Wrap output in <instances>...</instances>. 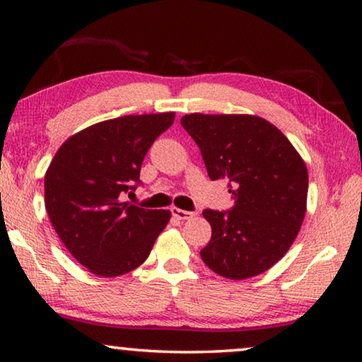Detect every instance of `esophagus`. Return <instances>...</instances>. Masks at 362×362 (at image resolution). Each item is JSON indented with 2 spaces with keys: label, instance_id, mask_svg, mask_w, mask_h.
<instances>
[{
  "label": "esophagus",
  "instance_id": "1",
  "mask_svg": "<svg viewBox=\"0 0 362 362\" xmlns=\"http://www.w3.org/2000/svg\"><path fill=\"white\" fill-rule=\"evenodd\" d=\"M170 214H173V216L179 220H188L194 216V212L183 211V209H179V207H173V209H170Z\"/></svg>",
  "mask_w": 362,
  "mask_h": 362
}]
</instances>
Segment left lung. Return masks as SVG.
<instances>
[{
  "instance_id": "left-lung-1",
  "label": "left lung",
  "mask_w": 362,
  "mask_h": 362,
  "mask_svg": "<svg viewBox=\"0 0 362 362\" xmlns=\"http://www.w3.org/2000/svg\"><path fill=\"white\" fill-rule=\"evenodd\" d=\"M211 180L228 179L230 211L204 209L212 236L201 259L228 279L272 268L296 240L306 211L303 159L272 122L250 115H185Z\"/></svg>"
}]
</instances>
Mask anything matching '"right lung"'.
<instances>
[{"instance_id":"add662e5","label":"right lung","mask_w":362,"mask_h":362,"mask_svg":"<svg viewBox=\"0 0 362 362\" xmlns=\"http://www.w3.org/2000/svg\"><path fill=\"white\" fill-rule=\"evenodd\" d=\"M174 113L129 115L97 122L60 146L45 177V203L69 252L103 278L146 260L169 211L121 203L140 183V168Z\"/></svg>"}]
</instances>
